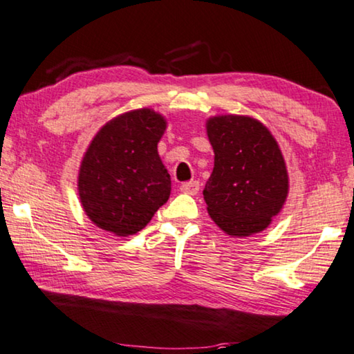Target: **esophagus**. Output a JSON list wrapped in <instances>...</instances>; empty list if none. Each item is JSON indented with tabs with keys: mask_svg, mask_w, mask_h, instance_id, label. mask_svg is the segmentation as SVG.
<instances>
[{
	"mask_svg": "<svg viewBox=\"0 0 354 354\" xmlns=\"http://www.w3.org/2000/svg\"><path fill=\"white\" fill-rule=\"evenodd\" d=\"M181 192H184V194H191V195H195V194H198V191H200V184L197 183V181H189V183H183L181 184Z\"/></svg>",
	"mask_w": 354,
	"mask_h": 354,
	"instance_id": "1",
	"label": "esophagus"
}]
</instances>
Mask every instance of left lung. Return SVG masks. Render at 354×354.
Here are the masks:
<instances>
[{"instance_id":"1","label":"left lung","mask_w":354,"mask_h":354,"mask_svg":"<svg viewBox=\"0 0 354 354\" xmlns=\"http://www.w3.org/2000/svg\"><path fill=\"white\" fill-rule=\"evenodd\" d=\"M214 168L203 189L211 219L229 235L248 236L270 224L288 195V173L270 131L245 115L208 120Z\"/></svg>"}]
</instances>
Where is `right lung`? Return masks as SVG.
Here are the masks:
<instances>
[{"label":"right lung","mask_w":354,"mask_h":354,"mask_svg":"<svg viewBox=\"0 0 354 354\" xmlns=\"http://www.w3.org/2000/svg\"><path fill=\"white\" fill-rule=\"evenodd\" d=\"M165 127L160 114L136 109L95 135L77 186L84 211L100 229L133 235L170 197V175L157 154Z\"/></svg>","instance_id":"right-lung-1"}]
</instances>
